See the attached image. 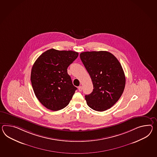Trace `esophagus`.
I'll return each instance as SVG.
<instances>
[{
  "label": "esophagus",
  "instance_id": "esophagus-1",
  "mask_svg": "<svg viewBox=\"0 0 157 157\" xmlns=\"http://www.w3.org/2000/svg\"><path fill=\"white\" fill-rule=\"evenodd\" d=\"M82 86H79V87H78V90L79 91H82Z\"/></svg>",
  "mask_w": 157,
  "mask_h": 157
}]
</instances>
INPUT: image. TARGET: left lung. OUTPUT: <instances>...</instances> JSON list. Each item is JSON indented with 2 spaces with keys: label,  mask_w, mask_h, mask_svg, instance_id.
I'll return each mask as SVG.
<instances>
[{
  "label": "left lung",
  "mask_w": 157,
  "mask_h": 157,
  "mask_svg": "<svg viewBox=\"0 0 157 157\" xmlns=\"http://www.w3.org/2000/svg\"><path fill=\"white\" fill-rule=\"evenodd\" d=\"M80 58L94 86L92 92L85 95L88 107L100 112L109 109L120 98L125 86L120 63L106 51L85 52L80 54Z\"/></svg>",
  "instance_id": "1"
}]
</instances>
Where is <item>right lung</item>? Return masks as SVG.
<instances>
[{
	"label": "right lung",
	"instance_id": "right-lung-1",
	"mask_svg": "<svg viewBox=\"0 0 157 157\" xmlns=\"http://www.w3.org/2000/svg\"><path fill=\"white\" fill-rule=\"evenodd\" d=\"M78 56L76 52L51 49L35 61L31 71L32 86L35 95L46 108L61 110L72 99L77 88L67 69Z\"/></svg>",
	"mask_w": 157,
	"mask_h": 157
}]
</instances>
